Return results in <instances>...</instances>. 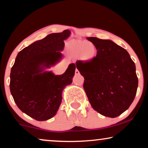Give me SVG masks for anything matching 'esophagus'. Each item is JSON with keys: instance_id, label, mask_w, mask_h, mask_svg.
Here are the masks:
<instances>
[{"instance_id": "34e87169", "label": "esophagus", "mask_w": 148, "mask_h": 148, "mask_svg": "<svg viewBox=\"0 0 148 148\" xmlns=\"http://www.w3.org/2000/svg\"><path fill=\"white\" fill-rule=\"evenodd\" d=\"M75 75H79L80 73H79V71L77 69L75 70Z\"/></svg>"}]
</instances>
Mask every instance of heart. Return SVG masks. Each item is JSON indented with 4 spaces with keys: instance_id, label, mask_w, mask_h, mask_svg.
<instances>
[{
    "instance_id": "1",
    "label": "heart",
    "mask_w": 148,
    "mask_h": 148,
    "mask_svg": "<svg viewBox=\"0 0 148 148\" xmlns=\"http://www.w3.org/2000/svg\"><path fill=\"white\" fill-rule=\"evenodd\" d=\"M71 53L75 57L80 56L86 62L93 60L97 55V48L92 42L86 40H74L69 44Z\"/></svg>"
}]
</instances>
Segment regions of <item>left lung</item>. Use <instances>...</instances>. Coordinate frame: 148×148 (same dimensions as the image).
Instances as JSON below:
<instances>
[{
  "instance_id": "1",
  "label": "left lung",
  "mask_w": 148,
  "mask_h": 148,
  "mask_svg": "<svg viewBox=\"0 0 148 148\" xmlns=\"http://www.w3.org/2000/svg\"><path fill=\"white\" fill-rule=\"evenodd\" d=\"M97 48L90 62L77 60L76 67L84 77V88L92 108L114 118L127 110L138 87L135 64L128 52L108 40L88 38Z\"/></svg>"
}]
</instances>
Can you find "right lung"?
Returning a JSON list of instances; mask_svg holds the SVG:
<instances>
[{
    "instance_id": "right-lung-1",
    "label": "right lung",
    "mask_w": 148,
    "mask_h": 148,
    "mask_svg": "<svg viewBox=\"0 0 148 148\" xmlns=\"http://www.w3.org/2000/svg\"><path fill=\"white\" fill-rule=\"evenodd\" d=\"M71 34H50L30 44L18 53L10 74V91L22 112L36 121L51 119L56 114L62 100V92L71 84L75 64H70L66 71L55 75L44 71L61 59L64 40Z\"/></svg>"
}]
</instances>
